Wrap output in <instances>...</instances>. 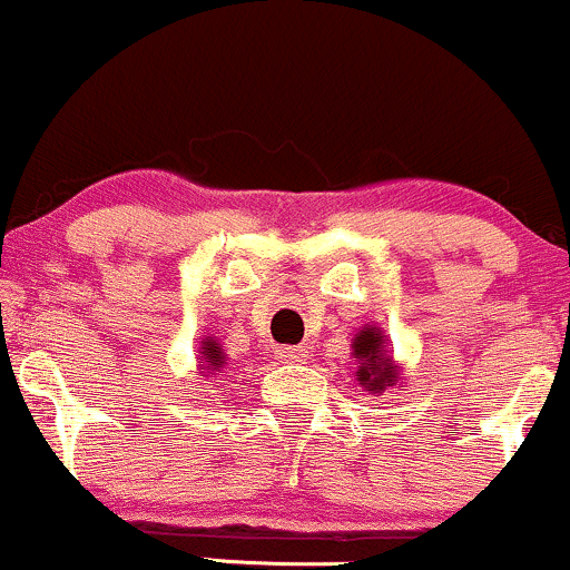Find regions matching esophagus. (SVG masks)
<instances>
[{
  "mask_svg": "<svg viewBox=\"0 0 570 570\" xmlns=\"http://www.w3.org/2000/svg\"><path fill=\"white\" fill-rule=\"evenodd\" d=\"M305 356H307L305 345H286V348H278V358H281V362H286V364L305 362Z\"/></svg>",
  "mask_w": 570,
  "mask_h": 570,
  "instance_id": "obj_1",
  "label": "esophagus"
}]
</instances>
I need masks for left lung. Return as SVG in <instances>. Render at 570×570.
Instances as JSON below:
<instances>
[{
	"instance_id": "obj_1",
	"label": "left lung",
	"mask_w": 570,
	"mask_h": 570,
	"mask_svg": "<svg viewBox=\"0 0 570 570\" xmlns=\"http://www.w3.org/2000/svg\"><path fill=\"white\" fill-rule=\"evenodd\" d=\"M385 332L375 324H364L362 330L353 335L351 343V356L356 367V381L364 391L381 396L383 391L394 389L404 381L402 367L394 362V356L389 353V345H385ZM402 389V385H399Z\"/></svg>"
}]
</instances>
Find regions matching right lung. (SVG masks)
<instances>
[{"label":"right lung","mask_w":570,"mask_h":570,"mask_svg":"<svg viewBox=\"0 0 570 570\" xmlns=\"http://www.w3.org/2000/svg\"><path fill=\"white\" fill-rule=\"evenodd\" d=\"M198 358H200L198 370L203 381H212V377H217L222 370H227V353L222 348L217 337H200Z\"/></svg>","instance_id":"add662e5"}]
</instances>
